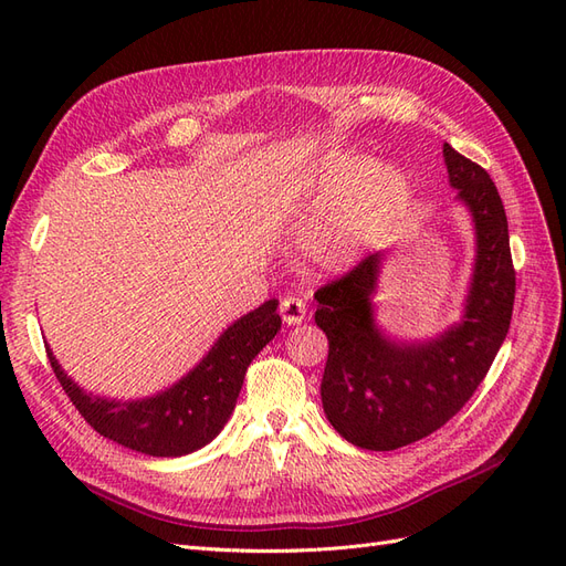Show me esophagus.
Returning a JSON list of instances; mask_svg holds the SVG:
<instances>
[{
    "mask_svg": "<svg viewBox=\"0 0 566 566\" xmlns=\"http://www.w3.org/2000/svg\"><path fill=\"white\" fill-rule=\"evenodd\" d=\"M279 312H281L283 323L300 325L304 321V316H306V304L302 300H297V297H283Z\"/></svg>",
    "mask_w": 566,
    "mask_h": 566,
    "instance_id": "esophagus-1",
    "label": "esophagus"
}]
</instances>
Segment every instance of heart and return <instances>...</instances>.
Here are the masks:
<instances>
[{
	"mask_svg": "<svg viewBox=\"0 0 566 566\" xmlns=\"http://www.w3.org/2000/svg\"><path fill=\"white\" fill-rule=\"evenodd\" d=\"M318 214L304 235V248L323 264H347L364 250L382 221L408 196V179L391 165H375L356 153H337L316 169L302 191Z\"/></svg>",
	"mask_w": 566,
	"mask_h": 566,
	"instance_id": "heart-1",
	"label": "heart"
}]
</instances>
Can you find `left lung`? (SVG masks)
Returning a JSON list of instances; mask_svg holds the SVG:
<instances>
[{"mask_svg": "<svg viewBox=\"0 0 566 566\" xmlns=\"http://www.w3.org/2000/svg\"><path fill=\"white\" fill-rule=\"evenodd\" d=\"M449 184L474 227V264L455 323L410 339L378 323L375 295L387 250L321 287L316 325L328 337L325 418L358 449L394 451L447 424L482 385L510 328L515 269L507 217L486 169L443 144Z\"/></svg>", "mask_w": 566, "mask_h": 566, "instance_id": "obj_1", "label": "left lung"}]
</instances>
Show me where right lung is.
Listing matches in <instances>:
<instances>
[{
    "instance_id": "right-lung-1",
    "label": "right lung",
    "mask_w": 566,
    "mask_h": 566,
    "mask_svg": "<svg viewBox=\"0 0 566 566\" xmlns=\"http://www.w3.org/2000/svg\"><path fill=\"white\" fill-rule=\"evenodd\" d=\"M276 310L279 300H266L235 318L175 385L142 399H111L87 391L61 368L49 347L46 354L65 394L98 434L136 453L179 458L208 447L224 430L248 366L281 331Z\"/></svg>"
}]
</instances>
